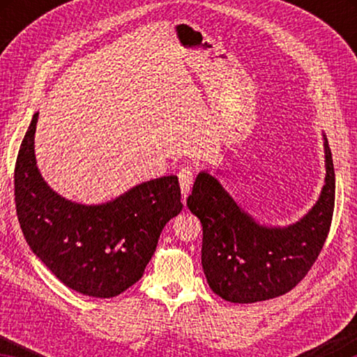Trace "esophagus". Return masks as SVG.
I'll use <instances>...</instances> for the list:
<instances>
[{
	"instance_id": "obj_1",
	"label": "esophagus",
	"mask_w": 357,
	"mask_h": 357,
	"mask_svg": "<svg viewBox=\"0 0 357 357\" xmlns=\"http://www.w3.org/2000/svg\"><path fill=\"white\" fill-rule=\"evenodd\" d=\"M178 178H179V185H181V192H183V198L185 202L187 195L190 193L192 189V183H193V170L190 167H184L181 168L179 173H178Z\"/></svg>"
}]
</instances>
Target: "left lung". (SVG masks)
Instances as JSON below:
<instances>
[{
  "mask_svg": "<svg viewBox=\"0 0 357 357\" xmlns=\"http://www.w3.org/2000/svg\"><path fill=\"white\" fill-rule=\"evenodd\" d=\"M326 178L318 202L299 222L266 227L229 197L217 178L202 172L187 206L203 225L202 264L211 289L238 304L273 299L309 273L328 238L335 202V173L324 137Z\"/></svg>",
  "mask_w": 357,
  "mask_h": 357,
  "instance_id": "1",
  "label": "left lung"
}]
</instances>
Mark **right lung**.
Wrapping results in <instances>:
<instances>
[{"instance_id":"1","label":"right lung","mask_w":357,"mask_h":357,"mask_svg":"<svg viewBox=\"0 0 357 357\" xmlns=\"http://www.w3.org/2000/svg\"><path fill=\"white\" fill-rule=\"evenodd\" d=\"M34 113L17 155L15 208L29 249L66 287L113 298L142 279L167 222L183 209L176 176L132 187L102 204H80L52 190L36 165Z\"/></svg>"}]
</instances>
